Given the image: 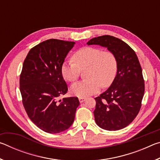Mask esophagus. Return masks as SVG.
<instances>
[{"mask_svg": "<svg viewBox=\"0 0 160 160\" xmlns=\"http://www.w3.org/2000/svg\"><path fill=\"white\" fill-rule=\"evenodd\" d=\"M78 99H79V101H80V103L83 102L85 101V100L86 99L85 98V97H79V98H78Z\"/></svg>", "mask_w": 160, "mask_h": 160, "instance_id": "obj_1", "label": "esophagus"}]
</instances>
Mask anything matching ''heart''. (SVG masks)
<instances>
[{
  "label": "heart",
  "instance_id": "obj_1",
  "mask_svg": "<svg viewBox=\"0 0 160 160\" xmlns=\"http://www.w3.org/2000/svg\"><path fill=\"white\" fill-rule=\"evenodd\" d=\"M73 62H64L61 72L63 78L73 82L79 78L81 71H85L86 80L75 83L70 88L72 94L80 97H88L107 88L114 81L118 71V61L110 51H102L99 48L85 47L75 52Z\"/></svg>",
  "mask_w": 160,
  "mask_h": 160
}]
</instances>
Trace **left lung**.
I'll return each mask as SVG.
<instances>
[{
	"label": "left lung",
	"instance_id": "1",
	"mask_svg": "<svg viewBox=\"0 0 160 160\" xmlns=\"http://www.w3.org/2000/svg\"><path fill=\"white\" fill-rule=\"evenodd\" d=\"M87 44L107 47L117 59L115 80L107 91L94 98V115L100 128L107 131L122 129L139 113L145 93V81L138 58L126 42L110 35L93 38Z\"/></svg>",
	"mask_w": 160,
	"mask_h": 160
}]
</instances>
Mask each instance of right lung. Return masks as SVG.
<instances>
[{
  "label": "right lung",
  "instance_id": "obj_1",
  "mask_svg": "<svg viewBox=\"0 0 160 160\" xmlns=\"http://www.w3.org/2000/svg\"><path fill=\"white\" fill-rule=\"evenodd\" d=\"M74 42L51 39L32 48L20 77L22 104L30 120L48 133L66 131L73 123L80 102L76 97L60 99L68 91L61 65Z\"/></svg>",
  "mask_w": 160,
  "mask_h": 160
}]
</instances>
